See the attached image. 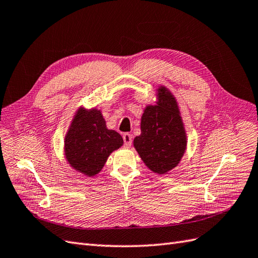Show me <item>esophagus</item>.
Segmentation results:
<instances>
[{
    "instance_id": "obj_1",
    "label": "esophagus",
    "mask_w": 258,
    "mask_h": 258,
    "mask_svg": "<svg viewBox=\"0 0 258 258\" xmlns=\"http://www.w3.org/2000/svg\"><path fill=\"white\" fill-rule=\"evenodd\" d=\"M122 139L124 142V146L127 148H129L131 146V143H133V137H131V135H129V134H124L122 136Z\"/></svg>"
}]
</instances>
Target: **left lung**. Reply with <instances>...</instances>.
<instances>
[{"instance_id": "1", "label": "left lung", "mask_w": 258, "mask_h": 258, "mask_svg": "<svg viewBox=\"0 0 258 258\" xmlns=\"http://www.w3.org/2000/svg\"><path fill=\"white\" fill-rule=\"evenodd\" d=\"M158 102L148 105L141 117V135L134 147L151 171L166 174L176 167L187 147V136L176 98L165 86L156 90Z\"/></svg>"}]
</instances>
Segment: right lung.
<instances>
[{
  "instance_id": "add662e5",
  "label": "right lung",
  "mask_w": 258,
  "mask_h": 258,
  "mask_svg": "<svg viewBox=\"0 0 258 258\" xmlns=\"http://www.w3.org/2000/svg\"><path fill=\"white\" fill-rule=\"evenodd\" d=\"M122 144V137L107 128L102 111L80 107L64 138V155L75 171L93 177L102 171L112 151Z\"/></svg>"
}]
</instances>
